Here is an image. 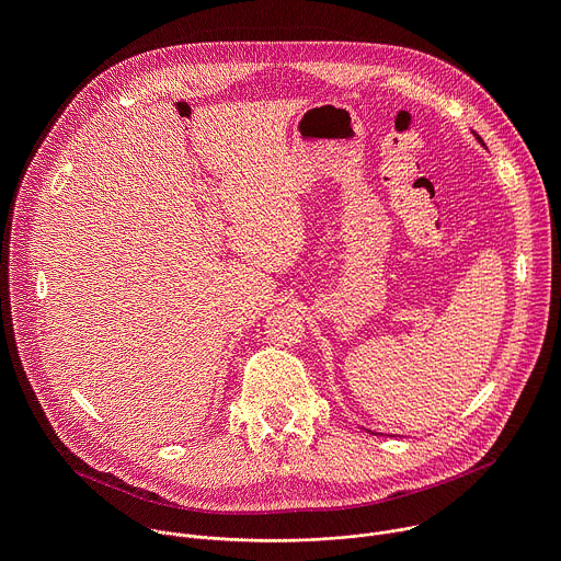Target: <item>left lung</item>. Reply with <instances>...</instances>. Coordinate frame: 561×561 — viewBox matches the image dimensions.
Here are the masks:
<instances>
[{
    "instance_id": "1",
    "label": "left lung",
    "mask_w": 561,
    "mask_h": 561,
    "mask_svg": "<svg viewBox=\"0 0 561 561\" xmlns=\"http://www.w3.org/2000/svg\"><path fill=\"white\" fill-rule=\"evenodd\" d=\"M470 133H472V135H474V139H477V141H479V144H482V146H484V141H482V137H479V135H477V133H474V130H470Z\"/></svg>"
}]
</instances>
